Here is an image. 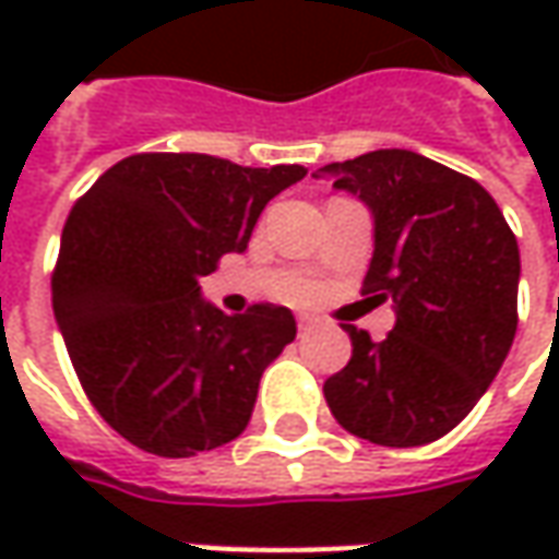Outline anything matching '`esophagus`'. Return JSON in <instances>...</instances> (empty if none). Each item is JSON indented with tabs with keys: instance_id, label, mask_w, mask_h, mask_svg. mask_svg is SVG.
Wrapping results in <instances>:
<instances>
[{
	"instance_id": "34e87169",
	"label": "esophagus",
	"mask_w": 559,
	"mask_h": 559,
	"mask_svg": "<svg viewBox=\"0 0 559 559\" xmlns=\"http://www.w3.org/2000/svg\"><path fill=\"white\" fill-rule=\"evenodd\" d=\"M313 326H320V317H313V313H298V333H311Z\"/></svg>"
}]
</instances>
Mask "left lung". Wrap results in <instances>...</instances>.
I'll return each mask as SVG.
<instances>
[{"mask_svg":"<svg viewBox=\"0 0 559 559\" xmlns=\"http://www.w3.org/2000/svg\"><path fill=\"white\" fill-rule=\"evenodd\" d=\"M373 211L367 301L392 298L382 342L345 326L352 360L323 395L357 439L417 448L448 436L498 376L516 335L520 248L473 177L407 148H379L313 174Z\"/></svg>","mask_w":559,"mask_h":559,"instance_id":"8db88e82","label":"left lung"}]
</instances>
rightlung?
Listing matches in <instances>:
<instances>
[{
	"label": "right lung",
	"instance_id": "1",
	"mask_svg": "<svg viewBox=\"0 0 559 559\" xmlns=\"http://www.w3.org/2000/svg\"><path fill=\"white\" fill-rule=\"evenodd\" d=\"M305 174L142 152L74 202L52 273L55 320L86 397L130 444L192 457L242 436L295 317L267 301L226 317L199 280L246 251L264 204Z\"/></svg>",
	"mask_w": 559,
	"mask_h": 559
}]
</instances>
